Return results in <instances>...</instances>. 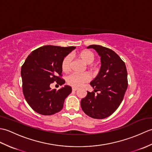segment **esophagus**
<instances>
[{"label": "esophagus", "instance_id": "obj_1", "mask_svg": "<svg viewBox=\"0 0 152 152\" xmlns=\"http://www.w3.org/2000/svg\"><path fill=\"white\" fill-rule=\"evenodd\" d=\"M72 91H76L77 89H78V88H72Z\"/></svg>", "mask_w": 152, "mask_h": 152}]
</instances>
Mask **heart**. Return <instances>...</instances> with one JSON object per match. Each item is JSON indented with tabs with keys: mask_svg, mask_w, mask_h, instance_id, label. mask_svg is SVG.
Here are the masks:
<instances>
[{
	"mask_svg": "<svg viewBox=\"0 0 152 152\" xmlns=\"http://www.w3.org/2000/svg\"><path fill=\"white\" fill-rule=\"evenodd\" d=\"M76 56L80 59H81L83 63L86 64H91L95 60V55L90 50H82L76 54ZM71 63L72 59L70 56H66L63 59L61 68L64 72L68 73L70 70ZM92 72H95V67H91ZM90 80V75L88 72H84L82 74H76L73 73L67 76L66 82L69 86L74 87V88H78L81 86L83 83L88 82Z\"/></svg>",
	"mask_w": 152,
	"mask_h": 152,
	"instance_id": "heart-1",
	"label": "heart"
}]
</instances>
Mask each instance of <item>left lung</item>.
Here are the masks:
<instances>
[{
    "mask_svg": "<svg viewBox=\"0 0 152 152\" xmlns=\"http://www.w3.org/2000/svg\"><path fill=\"white\" fill-rule=\"evenodd\" d=\"M101 57V66L97 76L90 83L94 92L88 91L82 99L81 107L86 114L94 119L112 115L120 105L128 86L125 64L118 55L109 48L91 45Z\"/></svg>",
    "mask_w": 152,
    "mask_h": 152,
    "instance_id": "left-lung-1",
    "label": "left lung"
}]
</instances>
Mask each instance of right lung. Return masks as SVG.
I'll return each instance as SVG.
<instances>
[{
	"label": "right lung",
	"instance_id": "obj_1",
	"mask_svg": "<svg viewBox=\"0 0 152 152\" xmlns=\"http://www.w3.org/2000/svg\"><path fill=\"white\" fill-rule=\"evenodd\" d=\"M76 47L44 46L32 51L21 66L22 88L25 100L38 114L50 115L62 110L64 99L72 92L70 86L51 89L54 82L62 86L64 57Z\"/></svg>",
	"mask_w": 152,
	"mask_h": 152
}]
</instances>
